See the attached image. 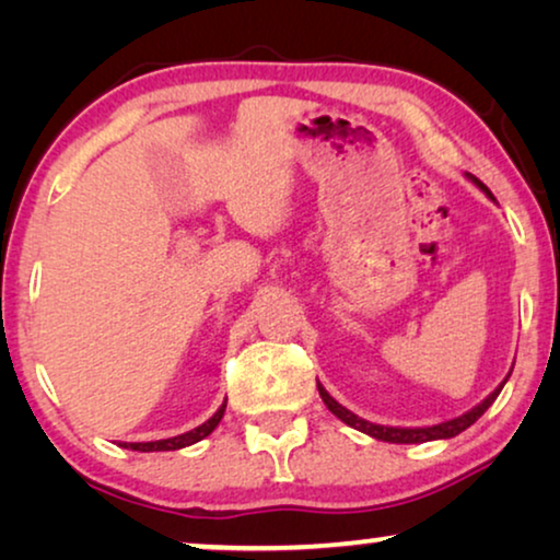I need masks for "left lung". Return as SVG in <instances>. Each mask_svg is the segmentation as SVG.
<instances>
[{
  "label": "left lung",
  "mask_w": 560,
  "mask_h": 560,
  "mask_svg": "<svg viewBox=\"0 0 560 560\" xmlns=\"http://www.w3.org/2000/svg\"><path fill=\"white\" fill-rule=\"evenodd\" d=\"M466 178H469V180L474 183V186L481 188L489 198H492V190H489V188L485 186V183L477 180V178H474V175H469V173H466ZM510 374H512V370H510ZM510 374H508V377H510ZM508 377H504V382H508ZM504 382H502L500 387L494 389V393H489V395L485 397V400H481V402L477 405V408H471L469 412H464V416H458V418H451V420H446V423L425 425V428H395V425H377V423H370V420L354 416V412L347 410V408H343V405L336 402L334 397L326 393V387L320 385V382H316V385H318L320 400L326 402V408L331 410L336 418L343 420V423H347V425L357 428V431L372 435V439H377V441H387V443H425V441H439V439H454V435H458L462 431H466V428H469V425L477 423V420L487 412L489 405H492V402L497 400V395L502 393Z\"/></svg>",
  "instance_id": "8db88e82"
}]
</instances>
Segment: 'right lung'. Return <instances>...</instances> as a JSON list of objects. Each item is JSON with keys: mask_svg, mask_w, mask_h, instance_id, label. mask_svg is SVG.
I'll return each mask as SVG.
<instances>
[{"mask_svg": "<svg viewBox=\"0 0 560 560\" xmlns=\"http://www.w3.org/2000/svg\"><path fill=\"white\" fill-rule=\"evenodd\" d=\"M224 410H226V402L221 405V408L213 412V416L206 420V423H201L198 428H194V431L188 433H180V435H173V439H163V441H148V443H121L125 448H132V451H178V448H186L190 446V443H198L201 439H206L213 428H217L221 423V418H224Z\"/></svg>", "mask_w": 560, "mask_h": 560, "instance_id": "obj_1", "label": "right lung"}]
</instances>
